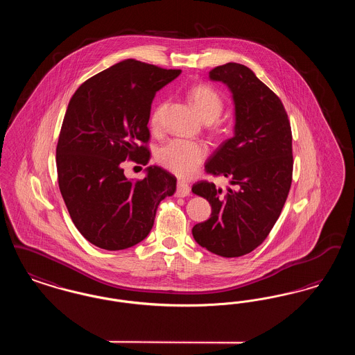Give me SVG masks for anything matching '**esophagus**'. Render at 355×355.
I'll return each instance as SVG.
<instances>
[{"label":"esophagus","instance_id":"34e87169","mask_svg":"<svg viewBox=\"0 0 355 355\" xmlns=\"http://www.w3.org/2000/svg\"><path fill=\"white\" fill-rule=\"evenodd\" d=\"M177 197H186L190 194V186L187 185L184 181H178L177 184Z\"/></svg>","mask_w":355,"mask_h":355}]
</instances>
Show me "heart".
Masks as SVG:
<instances>
[{"label": "heart", "instance_id": "obj_1", "mask_svg": "<svg viewBox=\"0 0 355 355\" xmlns=\"http://www.w3.org/2000/svg\"><path fill=\"white\" fill-rule=\"evenodd\" d=\"M189 97L205 122H213L220 117L225 105L223 98L210 85L193 86L189 92ZM165 106L166 102H161L153 109L150 126L154 130L161 128V119ZM206 146L201 142L174 138L159 148L157 153V161L159 165L174 173L175 175L187 178L198 169V166L206 158Z\"/></svg>", "mask_w": 355, "mask_h": 355}]
</instances>
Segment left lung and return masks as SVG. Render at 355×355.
Masks as SVG:
<instances>
[{"mask_svg":"<svg viewBox=\"0 0 355 355\" xmlns=\"http://www.w3.org/2000/svg\"><path fill=\"white\" fill-rule=\"evenodd\" d=\"M209 77L230 89L236 125L205 169L236 187L222 190L207 181L193 185V193L211 205V216L191 233L206 250L233 258L258 248L282 211L293 177V137L284 103L253 70L229 62Z\"/></svg>","mask_w":355,"mask_h":355,"instance_id":"left-lung-1","label":"left lung"}]
</instances>
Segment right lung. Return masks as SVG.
<instances>
[{"instance_id": "obj_1", "label": "right lung", "mask_w": 355, "mask_h": 355, "mask_svg": "<svg viewBox=\"0 0 355 355\" xmlns=\"http://www.w3.org/2000/svg\"><path fill=\"white\" fill-rule=\"evenodd\" d=\"M180 74L125 60L85 81L69 101L55 150L58 186L73 223L97 248L123 250L145 239L158 205L175 191L169 171L149 166L133 181L121 164L149 162L153 98Z\"/></svg>"}]
</instances>
